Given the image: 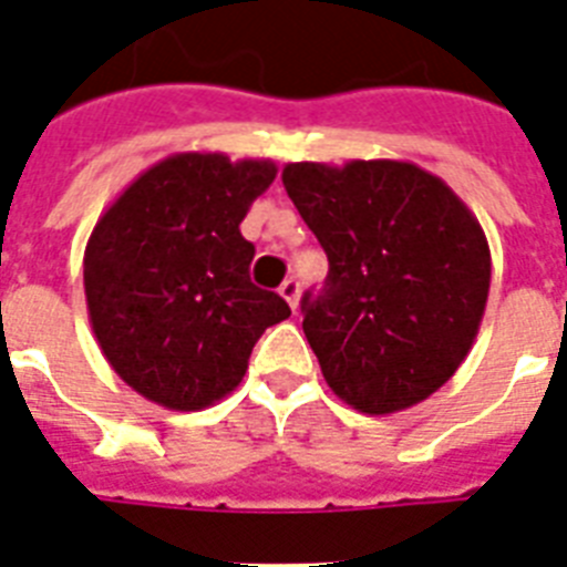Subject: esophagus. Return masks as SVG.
Instances as JSON below:
<instances>
[{"instance_id": "34e87169", "label": "esophagus", "mask_w": 567, "mask_h": 567, "mask_svg": "<svg viewBox=\"0 0 567 567\" xmlns=\"http://www.w3.org/2000/svg\"><path fill=\"white\" fill-rule=\"evenodd\" d=\"M279 293H282L285 302H288V306L297 311V306H300V282H297V279H285L282 288H279Z\"/></svg>"}]
</instances>
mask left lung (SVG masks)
Returning <instances> with one entry per match:
<instances>
[{
	"mask_svg": "<svg viewBox=\"0 0 567 567\" xmlns=\"http://www.w3.org/2000/svg\"><path fill=\"white\" fill-rule=\"evenodd\" d=\"M282 185L329 258L302 297L327 385L364 414L435 394L474 347L492 252L471 208L409 162L285 164Z\"/></svg>",
	"mask_w": 567,
	"mask_h": 567,
	"instance_id": "1",
	"label": "left lung"
}]
</instances>
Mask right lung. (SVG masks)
Wrapping results in <instances>:
<instances>
[{"instance_id": "right-lung-1", "label": "right lung", "mask_w": 567, "mask_h": 567, "mask_svg": "<svg viewBox=\"0 0 567 567\" xmlns=\"http://www.w3.org/2000/svg\"><path fill=\"white\" fill-rule=\"evenodd\" d=\"M276 179L267 158L176 153L144 171L93 226L84 297L93 336L123 382L173 412H199L238 388L288 302L249 282L240 235Z\"/></svg>"}]
</instances>
